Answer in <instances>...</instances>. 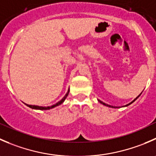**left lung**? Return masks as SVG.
Segmentation results:
<instances>
[{
	"label": "left lung",
	"mask_w": 156,
	"mask_h": 156,
	"mask_svg": "<svg viewBox=\"0 0 156 156\" xmlns=\"http://www.w3.org/2000/svg\"><path fill=\"white\" fill-rule=\"evenodd\" d=\"M141 94H142V93H141ZM141 94H140V95H139V96H138V97H136V98H135V99H134V100H133V101H132V102L129 103V104H126V105H125V106H123V107H127V106L130 105V104H133V102H134V101H136V99H137V98H139V97H140V95H141ZM98 102H100V103H101V104H103V105H104V106H107V107H112V108H115V107H113V106H111V105H109V104H105V103H104V102H103V101H100V100H98Z\"/></svg>",
	"instance_id": "8db88e82"
}]
</instances>
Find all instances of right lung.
<instances>
[{
	"instance_id": "add662e5",
	"label": "right lung",
	"mask_w": 156,
	"mask_h": 156,
	"mask_svg": "<svg viewBox=\"0 0 156 156\" xmlns=\"http://www.w3.org/2000/svg\"><path fill=\"white\" fill-rule=\"evenodd\" d=\"M69 90H68V92H67V93H66V94L65 95L64 98H63L61 100V101H58V102H57L55 104H53V105H52V106H49V107H42V106L29 105V104H25L27 106V107H30V108H32V109H35V110H50V109L54 108V107H57V106H58V105H60V104H62V103L65 101V100L66 99V98H67V97H68V95H69Z\"/></svg>"
}]
</instances>
